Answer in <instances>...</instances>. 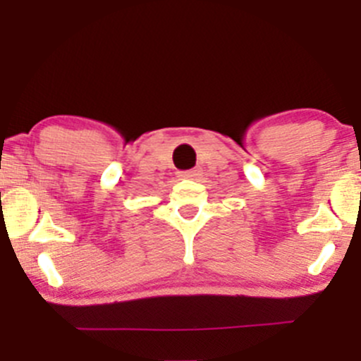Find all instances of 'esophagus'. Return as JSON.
I'll return each instance as SVG.
<instances>
[{
    "label": "esophagus",
    "instance_id": "34e87169",
    "mask_svg": "<svg viewBox=\"0 0 361 361\" xmlns=\"http://www.w3.org/2000/svg\"><path fill=\"white\" fill-rule=\"evenodd\" d=\"M178 176L181 180H199L202 176V169H190V171H180Z\"/></svg>",
    "mask_w": 361,
    "mask_h": 361
}]
</instances>
